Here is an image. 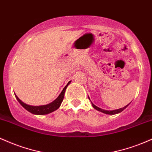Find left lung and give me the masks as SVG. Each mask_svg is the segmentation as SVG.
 <instances>
[{"label":"left lung","instance_id":"1","mask_svg":"<svg viewBox=\"0 0 152 152\" xmlns=\"http://www.w3.org/2000/svg\"><path fill=\"white\" fill-rule=\"evenodd\" d=\"M88 99H89V100H90V98H89V97H88ZM91 104H92V106H93V107L94 108V109H96L97 111H101V112L104 113V114H109V115H114V114H118V113L121 112V111H123L125 109H126V108L127 107V106H128L129 105V104H130V103H129V104H127L126 106H124L123 108H121V109H115V110H112V111H108V110H104V109H101V108L98 107V106H96V105H94V104L93 103H92V102H91Z\"/></svg>","mask_w":152,"mask_h":152}]
</instances>
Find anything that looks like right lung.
Instances as JSON below:
<instances>
[{
	"label": "right lung",
	"mask_w": 152,
	"mask_h": 152,
	"mask_svg": "<svg viewBox=\"0 0 152 152\" xmlns=\"http://www.w3.org/2000/svg\"><path fill=\"white\" fill-rule=\"evenodd\" d=\"M71 83V81H69V83L66 84V86L64 87V89L62 90V91L61 92V94H59V96L57 97L53 102H50V104H46V105H42V106H31L28 104H26L25 103H23L20 100V99H18V97L15 94V98H16L18 102L20 103V104L21 105L24 109L27 110L28 111L31 112V114H36V115H45L50 114V113L53 112V111H56L60 107L61 104L63 102V99H64V94H65V91L67 86H69V83Z\"/></svg>",
	"instance_id": "obj_1"
}]
</instances>
